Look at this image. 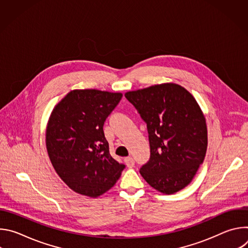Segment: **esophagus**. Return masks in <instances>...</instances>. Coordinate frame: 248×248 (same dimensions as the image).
<instances>
[{
	"label": "esophagus",
	"instance_id": "esophagus-1",
	"mask_svg": "<svg viewBox=\"0 0 248 248\" xmlns=\"http://www.w3.org/2000/svg\"><path fill=\"white\" fill-rule=\"evenodd\" d=\"M124 162H125V164H126L127 168H132V167L134 166V164H135L134 159H133V158H131V157H127V158H125V159H124Z\"/></svg>",
	"mask_w": 248,
	"mask_h": 248
}]
</instances>
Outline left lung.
Segmentation results:
<instances>
[{
    "mask_svg": "<svg viewBox=\"0 0 248 248\" xmlns=\"http://www.w3.org/2000/svg\"><path fill=\"white\" fill-rule=\"evenodd\" d=\"M124 96L147 124L150 159L140 168V174L165 194L185 188L203 163L208 143L205 117L196 100L174 83Z\"/></svg>",
    "mask_w": 248,
    "mask_h": 248,
    "instance_id": "1",
    "label": "left lung"
}]
</instances>
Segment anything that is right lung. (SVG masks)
<instances>
[{"instance_id": "right-lung-1", "label": "right lung", "mask_w": 248, "mask_h": 248, "mask_svg": "<svg viewBox=\"0 0 248 248\" xmlns=\"http://www.w3.org/2000/svg\"><path fill=\"white\" fill-rule=\"evenodd\" d=\"M122 93L73 90L54 108L46 129L51 163L63 183L77 193L98 197L120 179L124 164L110 154L103 126Z\"/></svg>"}]
</instances>
